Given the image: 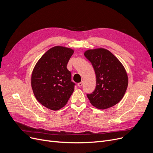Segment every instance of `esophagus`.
<instances>
[{
  "mask_svg": "<svg viewBox=\"0 0 153 153\" xmlns=\"http://www.w3.org/2000/svg\"><path fill=\"white\" fill-rule=\"evenodd\" d=\"M82 85H83V82H81L80 83H78V86L79 87H81Z\"/></svg>",
  "mask_w": 153,
  "mask_h": 153,
  "instance_id": "1",
  "label": "esophagus"
}]
</instances>
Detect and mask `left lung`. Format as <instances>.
Listing matches in <instances>:
<instances>
[{
    "label": "left lung",
    "instance_id": "obj_1",
    "mask_svg": "<svg viewBox=\"0 0 153 153\" xmlns=\"http://www.w3.org/2000/svg\"><path fill=\"white\" fill-rule=\"evenodd\" d=\"M84 55L91 63L97 78L95 89L86 94L91 104L104 110L119 103L128 84L126 71L121 63L105 48L88 50Z\"/></svg>",
    "mask_w": 153,
    "mask_h": 153
}]
</instances>
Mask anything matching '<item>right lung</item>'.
<instances>
[{
  "label": "right lung",
  "instance_id": "obj_1",
  "mask_svg": "<svg viewBox=\"0 0 153 153\" xmlns=\"http://www.w3.org/2000/svg\"><path fill=\"white\" fill-rule=\"evenodd\" d=\"M71 48L56 46L43 55L33 68L31 85L34 95L43 106L59 110L74 91L71 74L67 65L74 53Z\"/></svg>",
  "mask_w": 153,
  "mask_h": 153
}]
</instances>
